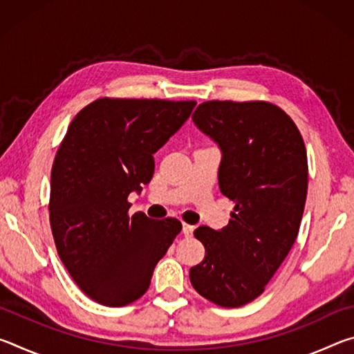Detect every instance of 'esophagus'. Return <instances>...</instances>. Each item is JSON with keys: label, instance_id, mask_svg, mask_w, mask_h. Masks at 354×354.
I'll use <instances>...</instances> for the list:
<instances>
[{"label": "esophagus", "instance_id": "obj_1", "mask_svg": "<svg viewBox=\"0 0 354 354\" xmlns=\"http://www.w3.org/2000/svg\"><path fill=\"white\" fill-rule=\"evenodd\" d=\"M194 230L195 226L194 225H187V223H183V232L185 237H190L192 234H194Z\"/></svg>", "mask_w": 354, "mask_h": 354}]
</instances>
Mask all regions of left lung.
<instances>
[{
  "label": "left lung",
  "instance_id": "8db88e82",
  "mask_svg": "<svg viewBox=\"0 0 354 354\" xmlns=\"http://www.w3.org/2000/svg\"><path fill=\"white\" fill-rule=\"evenodd\" d=\"M192 120L220 148V192L234 212L218 231L195 230L206 256L190 268V283L209 301L239 308L261 295L298 236L306 148L292 118L266 101H206Z\"/></svg>",
  "mask_w": 354,
  "mask_h": 354
}]
</instances>
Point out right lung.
I'll list each match as a JSON object with an SVG mask.
<instances>
[{
    "label": "right lung",
    "mask_w": 354,
    "mask_h": 354,
    "mask_svg": "<svg viewBox=\"0 0 354 354\" xmlns=\"http://www.w3.org/2000/svg\"><path fill=\"white\" fill-rule=\"evenodd\" d=\"M195 101L101 98L70 123L51 170L50 223L59 257L88 298L120 308L140 298L183 225L129 215L151 181L153 154Z\"/></svg>",
    "instance_id": "add662e5"
}]
</instances>
